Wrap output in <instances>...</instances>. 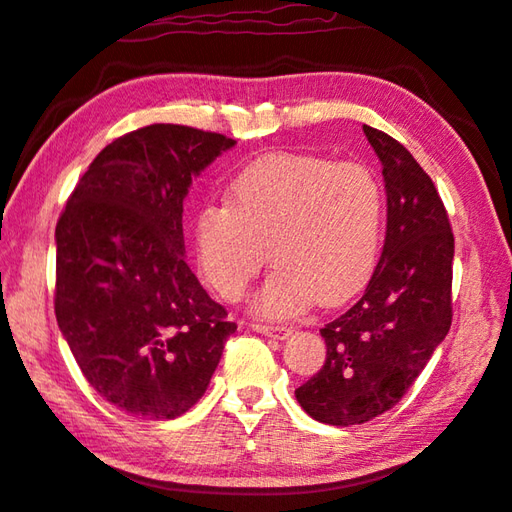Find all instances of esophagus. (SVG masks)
Here are the masks:
<instances>
[{
    "instance_id": "34e87169",
    "label": "esophagus",
    "mask_w": 512,
    "mask_h": 512,
    "mask_svg": "<svg viewBox=\"0 0 512 512\" xmlns=\"http://www.w3.org/2000/svg\"><path fill=\"white\" fill-rule=\"evenodd\" d=\"M256 333H260V335H265V337H271V339H287L289 335H291V328H287V326H267V324H254L252 326Z\"/></svg>"
}]
</instances>
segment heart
Segmentation results:
<instances>
[{
	"label": "heart",
	"instance_id": "b5f03b06",
	"mask_svg": "<svg viewBox=\"0 0 512 512\" xmlns=\"http://www.w3.org/2000/svg\"><path fill=\"white\" fill-rule=\"evenodd\" d=\"M383 195L361 164L274 153L247 166L227 206L195 223L201 274L221 298L241 300L269 260L276 265L252 302L267 320L333 306L366 285L381 247Z\"/></svg>",
	"mask_w": 512,
	"mask_h": 512
}]
</instances>
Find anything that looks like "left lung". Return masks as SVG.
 <instances>
[{
	"mask_svg": "<svg viewBox=\"0 0 512 512\" xmlns=\"http://www.w3.org/2000/svg\"><path fill=\"white\" fill-rule=\"evenodd\" d=\"M363 133L383 166V252L355 306L320 328L324 366L295 390L306 414L337 427L392 410L451 326L453 234L434 181L388 133Z\"/></svg>",
	"mask_w": 512,
	"mask_h": 512,
	"instance_id": "obj_1",
	"label": "left lung"
}]
</instances>
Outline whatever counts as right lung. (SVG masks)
<instances>
[{
	"mask_svg": "<svg viewBox=\"0 0 512 512\" xmlns=\"http://www.w3.org/2000/svg\"><path fill=\"white\" fill-rule=\"evenodd\" d=\"M234 144L181 124L131 131L56 223V322L89 385L129 416L188 412L236 331L190 271L181 225L192 179Z\"/></svg>",
	"mask_w": 512,
	"mask_h": 512,
	"instance_id": "right-lung-1",
	"label": "right lung"
}]
</instances>
